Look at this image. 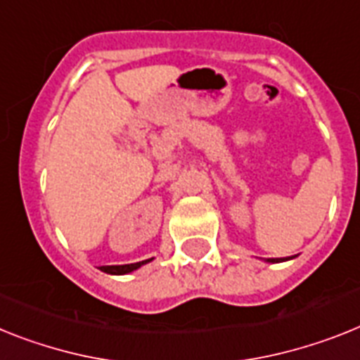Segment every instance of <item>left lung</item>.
I'll return each mask as SVG.
<instances>
[{"label":"left lung","mask_w":360,"mask_h":360,"mask_svg":"<svg viewBox=\"0 0 360 360\" xmlns=\"http://www.w3.org/2000/svg\"><path fill=\"white\" fill-rule=\"evenodd\" d=\"M291 258H267L265 262H267V264H280V262H288V259H291Z\"/></svg>","instance_id":"1"}]
</instances>
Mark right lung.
Instances as JSON below:
<instances>
[{
	"mask_svg": "<svg viewBox=\"0 0 360 360\" xmlns=\"http://www.w3.org/2000/svg\"><path fill=\"white\" fill-rule=\"evenodd\" d=\"M153 258L150 259H144V262H137V264H128V265H102L101 271L102 273H108V274H115V276H120V274H129L137 271L139 267H143V265L150 264Z\"/></svg>",
	"mask_w": 360,
	"mask_h": 360,
	"instance_id": "obj_1",
	"label": "right lung"
}]
</instances>
